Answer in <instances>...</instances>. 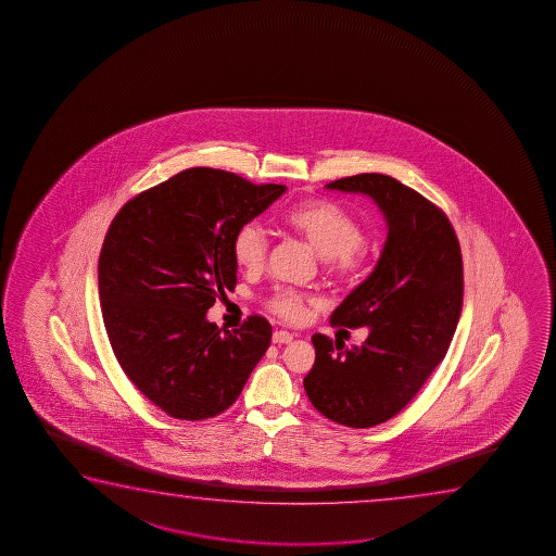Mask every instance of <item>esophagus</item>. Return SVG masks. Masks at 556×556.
Instances as JSON below:
<instances>
[{
	"instance_id": "1",
	"label": "esophagus",
	"mask_w": 556,
	"mask_h": 556,
	"mask_svg": "<svg viewBox=\"0 0 556 556\" xmlns=\"http://www.w3.org/2000/svg\"><path fill=\"white\" fill-rule=\"evenodd\" d=\"M292 338L294 336L290 334V332H287V330H275L274 332V343H290L292 342Z\"/></svg>"
}]
</instances>
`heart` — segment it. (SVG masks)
Returning a JSON list of instances; mask_svg holds the SVG:
<instances>
[{"instance_id": "b5f03b06", "label": "heart", "mask_w": 556, "mask_h": 556, "mask_svg": "<svg viewBox=\"0 0 556 556\" xmlns=\"http://www.w3.org/2000/svg\"><path fill=\"white\" fill-rule=\"evenodd\" d=\"M285 224L304 237L317 251L327 271L340 279L361 274L368 258L363 229L345 208L327 199H312L290 206L282 216ZM231 251L239 266L247 271H260L266 266L269 239L266 229L256 220H249L237 228ZM307 296L290 287H279L267 300V307L287 320H302Z\"/></svg>"}]
</instances>
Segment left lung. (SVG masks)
<instances>
[{"label": "left lung", "instance_id": "obj_1", "mask_svg": "<svg viewBox=\"0 0 556 556\" xmlns=\"http://www.w3.org/2000/svg\"><path fill=\"white\" fill-rule=\"evenodd\" d=\"M328 190L365 193L388 222L372 274L330 315L332 325L368 327L363 345L315 334L304 378L313 406L340 426H378L416 396L448 351L464 304V262L446 214L418 191L378 173L348 176Z\"/></svg>", "mask_w": 556, "mask_h": 556}]
</instances>
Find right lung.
I'll return each instance as SVG.
<instances>
[{
	"label": "right lung",
	"mask_w": 556,
	"mask_h": 556,
	"mask_svg": "<svg viewBox=\"0 0 556 556\" xmlns=\"http://www.w3.org/2000/svg\"><path fill=\"white\" fill-rule=\"evenodd\" d=\"M287 186L193 167L130 199L110 224L99 296L115 358L138 391L173 418H213L241 395L271 342L251 315L233 332L206 320L236 289L237 228Z\"/></svg>",
	"instance_id": "1"
}]
</instances>
